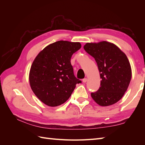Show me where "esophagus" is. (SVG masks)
<instances>
[{"mask_svg":"<svg viewBox=\"0 0 145 145\" xmlns=\"http://www.w3.org/2000/svg\"><path fill=\"white\" fill-rule=\"evenodd\" d=\"M82 81H83V83H86V82H87V78H83V79L82 80Z\"/></svg>","mask_w":145,"mask_h":145,"instance_id":"obj_1","label":"esophagus"}]
</instances>
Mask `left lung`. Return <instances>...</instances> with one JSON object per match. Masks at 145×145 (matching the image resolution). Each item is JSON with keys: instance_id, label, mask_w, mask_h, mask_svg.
Here are the masks:
<instances>
[{"instance_id": "1", "label": "left lung", "mask_w": 145, "mask_h": 145, "mask_svg": "<svg viewBox=\"0 0 145 145\" xmlns=\"http://www.w3.org/2000/svg\"><path fill=\"white\" fill-rule=\"evenodd\" d=\"M83 48L97 62L102 79L99 89L91 93L92 98L102 106L117 103L125 94L132 77L126 54L116 45L106 41L87 43Z\"/></svg>"}]
</instances>
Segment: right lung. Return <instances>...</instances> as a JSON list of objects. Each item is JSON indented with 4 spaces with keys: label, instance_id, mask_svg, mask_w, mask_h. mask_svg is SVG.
Masks as SVG:
<instances>
[{
    "label": "right lung",
    "instance_id": "right-lung-1",
    "mask_svg": "<svg viewBox=\"0 0 145 145\" xmlns=\"http://www.w3.org/2000/svg\"><path fill=\"white\" fill-rule=\"evenodd\" d=\"M79 42L60 40L39 52L31 67L29 80L34 94L49 106L64 103L81 80L75 77L71 58Z\"/></svg>",
    "mask_w": 145,
    "mask_h": 145
}]
</instances>
